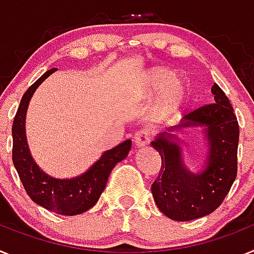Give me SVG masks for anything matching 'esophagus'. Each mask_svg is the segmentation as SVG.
Returning <instances> with one entry per match:
<instances>
[{"instance_id": "obj_1", "label": "esophagus", "mask_w": 254, "mask_h": 254, "mask_svg": "<svg viewBox=\"0 0 254 254\" xmlns=\"http://www.w3.org/2000/svg\"><path fill=\"white\" fill-rule=\"evenodd\" d=\"M150 132L148 129H141L135 133V137H133V142H135L136 148H144L145 145H148L150 141Z\"/></svg>"}]
</instances>
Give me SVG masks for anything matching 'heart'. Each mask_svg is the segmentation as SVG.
Masks as SVG:
<instances>
[{
    "mask_svg": "<svg viewBox=\"0 0 254 254\" xmlns=\"http://www.w3.org/2000/svg\"><path fill=\"white\" fill-rule=\"evenodd\" d=\"M142 90L146 95H158L157 110L159 116H171L181 108L188 95V84L184 78L175 75L166 68H154L145 74Z\"/></svg>",
    "mask_w": 254,
    "mask_h": 254,
    "instance_id": "heart-1",
    "label": "heart"
}]
</instances>
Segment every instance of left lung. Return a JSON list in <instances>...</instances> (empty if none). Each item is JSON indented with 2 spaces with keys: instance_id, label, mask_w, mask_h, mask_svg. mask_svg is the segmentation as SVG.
<instances>
[{
  "instance_id": "obj_1",
  "label": "left lung",
  "mask_w": 254,
  "mask_h": 254,
  "mask_svg": "<svg viewBox=\"0 0 254 254\" xmlns=\"http://www.w3.org/2000/svg\"><path fill=\"white\" fill-rule=\"evenodd\" d=\"M213 104L188 113L180 125L155 136L150 145L159 153L162 167L151 185L154 201L171 220L190 221L212 213L220 207L238 172L239 125L230 101L214 83ZM201 127L207 154L200 171L189 170L183 160V142L173 131Z\"/></svg>"
}]
</instances>
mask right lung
<instances>
[{
	"instance_id": "1",
	"label": "right lung",
	"mask_w": 254,
	"mask_h": 254,
	"mask_svg": "<svg viewBox=\"0 0 254 254\" xmlns=\"http://www.w3.org/2000/svg\"><path fill=\"white\" fill-rule=\"evenodd\" d=\"M56 68L41 75L23 95L12 125V162L29 198L47 211L63 216H75L94 207L105 189L108 177L117 163L125 159L131 150V140H126L116 148L104 151L88 168L71 179L50 176L36 163L28 145L25 118L29 101L41 83Z\"/></svg>"
}]
</instances>
